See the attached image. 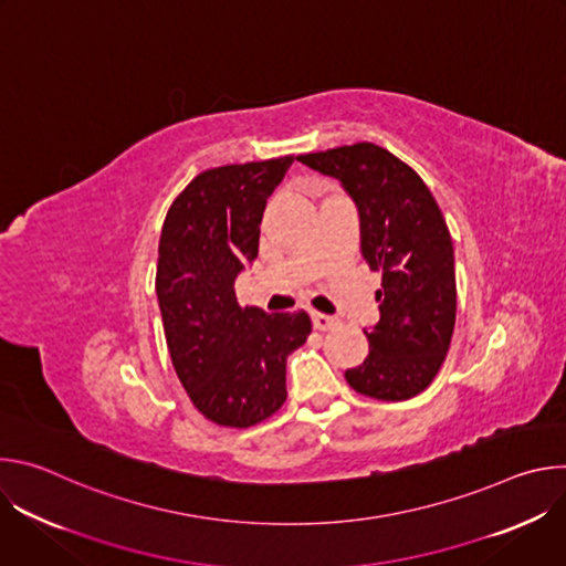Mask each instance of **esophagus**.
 Wrapping results in <instances>:
<instances>
[{"mask_svg": "<svg viewBox=\"0 0 566 566\" xmlns=\"http://www.w3.org/2000/svg\"><path fill=\"white\" fill-rule=\"evenodd\" d=\"M311 319H313V327H315L317 332H327V329H332L334 325H338L336 317L325 315V313H317V311L311 313Z\"/></svg>", "mask_w": 566, "mask_h": 566, "instance_id": "esophagus-1", "label": "esophagus"}]
</instances>
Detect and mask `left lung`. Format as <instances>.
<instances>
[{
  "label": "left lung",
  "instance_id": "obj_1",
  "mask_svg": "<svg viewBox=\"0 0 566 566\" xmlns=\"http://www.w3.org/2000/svg\"><path fill=\"white\" fill-rule=\"evenodd\" d=\"M300 164L340 181L360 217V253L382 275L369 354L347 382L378 400L423 391L450 349L457 282L446 219L423 179L374 143L302 154Z\"/></svg>",
  "mask_w": 566,
  "mask_h": 566
}]
</instances>
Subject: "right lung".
<instances>
[{"mask_svg": "<svg viewBox=\"0 0 566 566\" xmlns=\"http://www.w3.org/2000/svg\"><path fill=\"white\" fill-rule=\"evenodd\" d=\"M293 156L206 170L175 199L158 241L156 295L175 371L217 426L249 428L286 400V358L311 334L304 311L239 306L234 280L258 258L266 199Z\"/></svg>", "mask_w": 566, "mask_h": 566, "instance_id": "obj_1", "label": "right lung"}]
</instances>
